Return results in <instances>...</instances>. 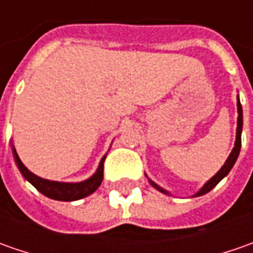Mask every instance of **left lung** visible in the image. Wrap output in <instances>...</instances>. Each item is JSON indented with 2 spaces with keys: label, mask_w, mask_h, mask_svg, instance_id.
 Instances as JSON below:
<instances>
[{
  "label": "left lung",
  "mask_w": 253,
  "mask_h": 253,
  "mask_svg": "<svg viewBox=\"0 0 253 253\" xmlns=\"http://www.w3.org/2000/svg\"><path fill=\"white\" fill-rule=\"evenodd\" d=\"M241 133H242V107H241V102H239V98H238V126H237V139H235V146H234V149H232V152H231V155L228 156L227 162L224 163V166L219 169L218 173H217L212 179L209 180V181L204 184V187L200 190L196 196H203V194L209 193L210 190L214 189V187L218 184L219 181L228 174L229 170L232 169V166L235 165V162H237V159H238L239 151H241ZM149 181H151V184L155 187V189H158L159 191H162V193H166V194H168V191H166V190H163L162 187H159V186H158L156 183H153L152 180H149Z\"/></svg>",
  "instance_id": "1"
}]
</instances>
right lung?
<instances>
[{"instance_id":"obj_1","label":"right lung","mask_w":253,"mask_h":253,"mask_svg":"<svg viewBox=\"0 0 253 253\" xmlns=\"http://www.w3.org/2000/svg\"><path fill=\"white\" fill-rule=\"evenodd\" d=\"M12 155H14L18 169L21 170L25 179L28 180L38 191H41L42 194H44L49 199L59 200V201H76V200L84 199L98 189L102 179H104L105 156L100 162V166H98L97 171L94 173V176H91L88 180L82 181V183H60V181H50V180L42 179V177H38L34 173H31L25 168L21 159L18 158V153L15 151L14 145H12Z\"/></svg>"}]
</instances>
